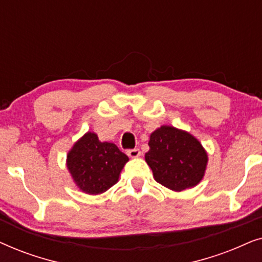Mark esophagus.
<instances>
[{
	"mask_svg": "<svg viewBox=\"0 0 262 262\" xmlns=\"http://www.w3.org/2000/svg\"><path fill=\"white\" fill-rule=\"evenodd\" d=\"M127 155L132 157V159H135V157L141 156V150H139V149H128L127 150Z\"/></svg>",
	"mask_w": 262,
	"mask_h": 262,
	"instance_id": "esophagus-1",
	"label": "esophagus"
}]
</instances>
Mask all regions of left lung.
<instances>
[{
	"instance_id": "obj_1",
	"label": "left lung",
	"mask_w": 262,
	"mask_h": 262,
	"mask_svg": "<svg viewBox=\"0 0 262 262\" xmlns=\"http://www.w3.org/2000/svg\"><path fill=\"white\" fill-rule=\"evenodd\" d=\"M149 146L145 161L161 185L182 191L203 179L207 155L192 135L173 126H161L150 136Z\"/></svg>"
}]
</instances>
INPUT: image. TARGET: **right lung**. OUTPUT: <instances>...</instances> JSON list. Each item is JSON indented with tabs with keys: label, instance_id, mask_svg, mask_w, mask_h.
Instances as JSON below:
<instances>
[{
	"label": "right lung",
	"instance_id": "right-lung-1",
	"mask_svg": "<svg viewBox=\"0 0 262 262\" xmlns=\"http://www.w3.org/2000/svg\"><path fill=\"white\" fill-rule=\"evenodd\" d=\"M128 157L113 143L100 142L88 132L68 154V169L80 189L99 194L116 184Z\"/></svg>",
	"mask_w": 262,
	"mask_h": 262
}]
</instances>
